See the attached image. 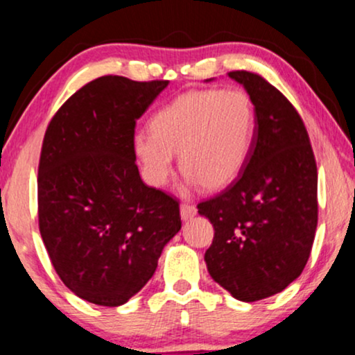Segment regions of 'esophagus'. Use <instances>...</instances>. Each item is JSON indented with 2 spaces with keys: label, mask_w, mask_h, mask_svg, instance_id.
<instances>
[{
  "label": "esophagus",
  "mask_w": 355,
  "mask_h": 355,
  "mask_svg": "<svg viewBox=\"0 0 355 355\" xmlns=\"http://www.w3.org/2000/svg\"><path fill=\"white\" fill-rule=\"evenodd\" d=\"M198 214V209H196V205H192L189 202H182L181 204V217L182 220H189Z\"/></svg>",
  "instance_id": "esophagus-1"
}]
</instances>
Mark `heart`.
Here are the masks:
<instances>
[{"label":"heart","mask_w":355,"mask_h":355,"mask_svg":"<svg viewBox=\"0 0 355 355\" xmlns=\"http://www.w3.org/2000/svg\"><path fill=\"white\" fill-rule=\"evenodd\" d=\"M255 133V108L243 90H192L153 116L151 131H138L133 151L151 186L168 182L179 168L191 184L216 191L242 171Z\"/></svg>","instance_id":"1"}]
</instances>
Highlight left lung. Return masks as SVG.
<instances>
[{
    "label": "left lung",
    "mask_w": 355,
    "mask_h": 355,
    "mask_svg": "<svg viewBox=\"0 0 355 355\" xmlns=\"http://www.w3.org/2000/svg\"><path fill=\"white\" fill-rule=\"evenodd\" d=\"M255 107V133L242 171L198 204L214 225L207 270L240 301L283 291L311 255L318 225V168L308 131L290 100L255 72L234 71Z\"/></svg>",
    "instance_id": "1"
}]
</instances>
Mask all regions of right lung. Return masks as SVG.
Returning a JSON list of instances; mask_svg holds the SVG:
<instances>
[{
    "label": "right lung",
    "mask_w": 355,
    "mask_h": 355,
    "mask_svg": "<svg viewBox=\"0 0 355 355\" xmlns=\"http://www.w3.org/2000/svg\"><path fill=\"white\" fill-rule=\"evenodd\" d=\"M168 80L103 76L78 89L44 135L39 232L51 263L78 298L120 306L156 271L181 229L179 202L139 178L137 120Z\"/></svg>",
    "instance_id": "add662e5"
}]
</instances>
